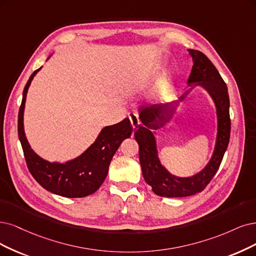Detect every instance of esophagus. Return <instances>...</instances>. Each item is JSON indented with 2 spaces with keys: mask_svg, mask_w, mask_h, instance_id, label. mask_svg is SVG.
I'll return each instance as SVG.
<instances>
[{
  "mask_svg": "<svg viewBox=\"0 0 256 256\" xmlns=\"http://www.w3.org/2000/svg\"><path fill=\"white\" fill-rule=\"evenodd\" d=\"M128 118L130 120V123H132V126H133V130H135L138 126H139V118H138V115L135 112H130L128 114Z\"/></svg>",
  "mask_w": 256,
  "mask_h": 256,
  "instance_id": "1",
  "label": "esophagus"
}]
</instances>
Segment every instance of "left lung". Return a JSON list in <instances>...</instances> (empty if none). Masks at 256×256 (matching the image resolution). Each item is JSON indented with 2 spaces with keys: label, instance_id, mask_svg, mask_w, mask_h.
Instances as JSON below:
<instances>
[{
  "label": "left lung",
  "instance_id": "left-lung-1",
  "mask_svg": "<svg viewBox=\"0 0 256 256\" xmlns=\"http://www.w3.org/2000/svg\"><path fill=\"white\" fill-rule=\"evenodd\" d=\"M188 54L191 56L194 64L188 76V84H200L210 92L217 108L218 133L213 156L202 171L188 178L175 177L160 164L152 130L162 126L171 118L176 103L141 108L140 119L142 124H139L135 132V139L139 144L141 170L144 180L152 186L153 192L164 197H186L204 191L218 170L230 140V100L226 82L204 54L200 50H188ZM188 92V90L179 100H182Z\"/></svg>",
  "mask_w": 256,
  "mask_h": 256
}]
</instances>
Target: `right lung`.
<instances>
[{"mask_svg":"<svg viewBox=\"0 0 256 256\" xmlns=\"http://www.w3.org/2000/svg\"><path fill=\"white\" fill-rule=\"evenodd\" d=\"M40 70V68H39ZM27 81L18 116V134L21 141L26 164L36 182L54 194L77 198L96 192L106 179L110 160L119 146L133 133L128 118L102 130L94 144L78 158L66 164H50L40 158L30 148L23 128V112L26 94L36 72Z\"/></svg>","mask_w":256,"mask_h":256,"instance_id":"add662e5","label":"right lung"}]
</instances>
